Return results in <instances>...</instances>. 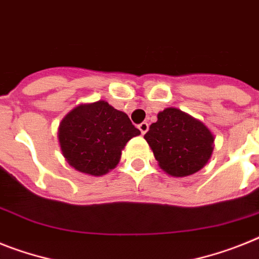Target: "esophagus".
Wrapping results in <instances>:
<instances>
[{
  "label": "esophagus",
  "instance_id": "1",
  "mask_svg": "<svg viewBox=\"0 0 259 259\" xmlns=\"http://www.w3.org/2000/svg\"><path fill=\"white\" fill-rule=\"evenodd\" d=\"M138 129H140L141 134H146V132L149 130V123L147 122H142L138 125Z\"/></svg>",
  "mask_w": 259,
  "mask_h": 259
}]
</instances>
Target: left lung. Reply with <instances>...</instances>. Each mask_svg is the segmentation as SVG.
I'll return each instance as SVG.
<instances>
[{
    "label": "left lung",
    "mask_w": 259,
    "mask_h": 259,
    "mask_svg": "<svg viewBox=\"0 0 259 259\" xmlns=\"http://www.w3.org/2000/svg\"><path fill=\"white\" fill-rule=\"evenodd\" d=\"M145 140L160 168L174 178L190 177L201 170L214 147V136L208 126L177 108L158 113Z\"/></svg>",
    "instance_id": "left-lung-1"
}]
</instances>
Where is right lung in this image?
I'll use <instances>...</instances> for the list:
<instances>
[{
    "mask_svg": "<svg viewBox=\"0 0 259 259\" xmlns=\"http://www.w3.org/2000/svg\"><path fill=\"white\" fill-rule=\"evenodd\" d=\"M141 132L127 114L100 100L68 112L58 129L63 156L79 172L103 177L121 159L123 147Z\"/></svg>",
    "mask_w": 259,
    "mask_h": 259,
    "instance_id": "1",
    "label": "right lung"
}]
</instances>
